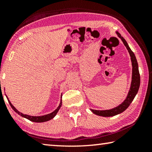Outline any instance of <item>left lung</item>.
<instances>
[{"label":"left lung","mask_w":152,"mask_h":152,"mask_svg":"<svg viewBox=\"0 0 152 152\" xmlns=\"http://www.w3.org/2000/svg\"><path fill=\"white\" fill-rule=\"evenodd\" d=\"M116 34L118 35L122 41L123 42L125 47H126V49L128 50L129 53L130 57H131V64H132V80L131 83V87L129 91V93L127 94V96L125 99L119 105L115 107L112 109L110 110H93L90 109V110L92 112L93 114H95L99 116L103 117H111L114 116L118 114H121L126 110L129 106L131 105L132 101H133L134 98L135 97L136 95L138 93L139 86H140V74H139V66L138 63H137V59L135 55H134V53L132 51L131 48L129 47L128 43L125 40L124 38L121 37L120 34L118 32H115Z\"/></svg>","instance_id":"1"}]
</instances>
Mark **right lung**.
I'll list each match as a JSON object with an SVG mask.
<instances>
[{
  "instance_id": "obj_1",
  "label": "right lung",
  "mask_w": 152,
  "mask_h": 152,
  "mask_svg": "<svg viewBox=\"0 0 152 152\" xmlns=\"http://www.w3.org/2000/svg\"><path fill=\"white\" fill-rule=\"evenodd\" d=\"M6 95V94H5ZM6 97L7 98V99H8V102L9 103V104H10L11 107H12V109H13L15 112L17 113V114H18L20 115H21V117L23 118H25L28 119L29 120H30V121L32 122H47V121H49V120H51L56 115V114H57V112H59V110L60 108L61 107V104H62V100H61V97H62V93H61V100H60V103H59V106L57 107L56 110H55L53 112L50 113V114H45V115H38V116H35V115H28V114H24L23 113H21L20 112H19V111L16 109V108L13 106V105H12V103H11L10 101H9V98L6 95Z\"/></svg>"
}]
</instances>
